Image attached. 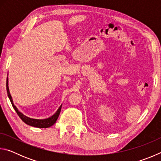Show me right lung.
I'll return each instance as SVG.
<instances>
[{
	"mask_svg": "<svg viewBox=\"0 0 161 161\" xmlns=\"http://www.w3.org/2000/svg\"><path fill=\"white\" fill-rule=\"evenodd\" d=\"M6 89H7V93H8V96L10 102L12 103L13 107L14 108V109L15 110L16 113L18 114V115L19 117L22 119V121L23 122H25L26 124L29 125V126H34V127H37V128H48L53 126V124H55V122L57 120H58L59 114H60L61 111V108H62V105L59 107V108L58 109V111H56V113L54 114V115L52 116L51 117L48 119H31L29 118V117L26 116L25 115H23V114L20 112L18 110V108H16L15 106L13 103L11 95L10 94L9 92V88H8V79L7 77V80H6Z\"/></svg>",
	"mask_w": 161,
	"mask_h": 161,
	"instance_id": "right-lung-1",
	"label": "right lung"
}]
</instances>
